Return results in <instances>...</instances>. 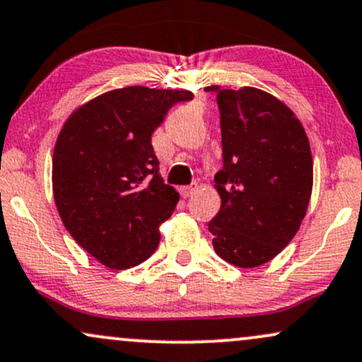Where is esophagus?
Returning <instances> with one entry per match:
<instances>
[{
	"instance_id": "34e87169",
	"label": "esophagus",
	"mask_w": 362,
	"mask_h": 362,
	"mask_svg": "<svg viewBox=\"0 0 362 362\" xmlns=\"http://www.w3.org/2000/svg\"><path fill=\"white\" fill-rule=\"evenodd\" d=\"M195 192V187L194 185H187V187H180V195L184 199H187V197H190V195H192Z\"/></svg>"
}]
</instances>
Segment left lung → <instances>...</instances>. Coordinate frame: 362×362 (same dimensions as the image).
<instances>
[{
  "instance_id": "1",
  "label": "left lung",
  "mask_w": 362,
  "mask_h": 362,
  "mask_svg": "<svg viewBox=\"0 0 362 362\" xmlns=\"http://www.w3.org/2000/svg\"><path fill=\"white\" fill-rule=\"evenodd\" d=\"M206 90L217 94L224 162L214 177L221 209L209 223L212 246L234 267H261L288 245L307 214L310 143L275 95L256 87Z\"/></svg>"
}]
</instances>
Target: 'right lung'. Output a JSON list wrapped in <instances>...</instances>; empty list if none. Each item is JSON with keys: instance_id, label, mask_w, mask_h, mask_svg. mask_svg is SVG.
Masks as SVG:
<instances>
[{"instance_id": "add662e5", "label": "right lung", "mask_w": 362, "mask_h": 362, "mask_svg": "<svg viewBox=\"0 0 362 362\" xmlns=\"http://www.w3.org/2000/svg\"><path fill=\"white\" fill-rule=\"evenodd\" d=\"M190 90L129 86L82 104L65 121L52 160V187L65 229L111 269L153 255L160 224L180 195L165 185L151 134Z\"/></svg>"}]
</instances>
